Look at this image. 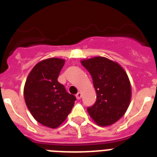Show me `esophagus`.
Segmentation results:
<instances>
[{
	"label": "esophagus",
	"instance_id": "34e87169",
	"mask_svg": "<svg viewBox=\"0 0 157 157\" xmlns=\"http://www.w3.org/2000/svg\"><path fill=\"white\" fill-rule=\"evenodd\" d=\"M81 96H82V94H81V92H78V93L76 94V98H77V99H80V98H81Z\"/></svg>",
	"mask_w": 157,
	"mask_h": 157
}]
</instances>
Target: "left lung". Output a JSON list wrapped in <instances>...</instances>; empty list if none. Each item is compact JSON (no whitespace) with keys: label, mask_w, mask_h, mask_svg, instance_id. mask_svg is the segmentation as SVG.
Wrapping results in <instances>:
<instances>
[{"label":"left lung","mask_w":157,"mask_h":157,"mask_svg":"<svg viewBox=\"0 0 157 157\" xmlns=\"http://www.w3.org/2000/svg\"><path fill=\"white\" fill-rule=\"evenodd\" d=\"M90 73L96 102L87 108L92 119L100 126L114 124L124 116L131 98V86L126 72L119 64L104 57L81 61Z\"/></svg>","instance_id":"left-lung-1"}]
</instances>
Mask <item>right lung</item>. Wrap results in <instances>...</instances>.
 <instances>
[{
  "instance_id": "add662e5",
  "label": "right lung",
  "mask_w": 157,
  "mask_h": 157,
  "mask_svg": "<svg viewBox=\"0 0 157 157\" xmlns=\"http://www.w3.org/2000/svg\"><path fill=\"white\" fill-rule=\"evenodd\" d=\"M63 59H45L38 63L28 75L24 86V99L33 117L45 126L57 128L72 109L76 97L66 91L58 77Z\"/></svg>"
}]
</instances>
